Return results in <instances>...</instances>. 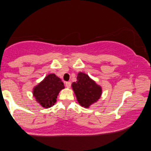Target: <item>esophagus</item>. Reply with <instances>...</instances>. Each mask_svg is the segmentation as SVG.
<instances>
[{
    "mask_svg": "<svg viewBox=\"0 0 151 151\" xmlns=\"http://www.w3.org/2000/svg\"><path fill=\"white\" fill-rule=\"evenodd\" d=\"M65 83V86L66 87L68 88H70L71 87V83L70 82V81H66V82Z\"/></svg>",
    "mask_w": 151,
    "mask_h": 151,
    "instance_id": "obj_1",
    "label": "esophagus"
}]
</instances>
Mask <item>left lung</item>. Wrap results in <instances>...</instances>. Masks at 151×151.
I'll return each mask as SVG.
<instances>
[{"instance_id": "8db88e82", "label": "left lung", "mask_w": 151, "mask_h": 151, "mask_svg": "<svg viewBox=\"0 0 151 151\" xmlns=\"http://www.w3.org/2000/svg\"><path fill=\"white\" fill-rule=\"evenodd\" d=\"M77 80L72 83V88L80 104L88 108L100 98L102 88L86 73H79Z\"/></svg>"}]
</instances>
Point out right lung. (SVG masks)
Here are the masks:
<instances>
[{"instance_id":"1","label":"right lung","mask_w":151,"mask_h":151,"mask_svg":"<svg viewBox=\"0 0 151 151\" xmlns=\"http://www.w3.org/2000/svg\"><path fill=\"white\" fill-rule=\"evenodd\" d=\"M64 88L63 83L55 74H49L33 90L36 101L44 108L54 105L59 91Z\"/></svg>"}]
</instances>
